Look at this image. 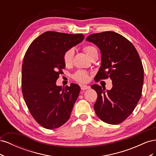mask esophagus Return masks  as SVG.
Listing matches in <instances>:
<instances>
[{
    "label": "esophagus",
    "mask_w": 156,
    "mask_h": 156,
    "mask_svg": "<svg viewBox=\"0 0 156 156\" xmlns=\"http://www.w3.org/2000/svg\"><path fill=\"white\" fill-rule=\"evenodd\" d=\"M81 90H87V89L90 88V87L89 86H87V85H81Z\"/></svg>",
    "instance_id": "obj_1"
}]
</instances>
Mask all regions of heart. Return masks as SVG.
<instances>
[{
	"label": "heart",
	"mask_w": 156,
	"mask_h": 156,
	"mask_svg": "<svg viewBox=\"0 0 156 156\" xmlns=\"http://www.w3.org/2000/svg\"><path fill=\"white\" fill-rule=\"evenodd\" d=\"M83 50L90 58L94 53L98 52L95 47L89 45L84 46L83 48ZM73 56L74 51L73 49H69L65 51V53L63 55V60L64 63L66 66H71L72 64ZM73 77L75 81L77 82L82 83H87L89 79V73L87 72H86V71L78 70L73 74Z\"/></svg>",
	"instance_id": "heart-1"
}]
</instances>
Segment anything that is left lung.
I'll return each instance as SVG.
<instances>
[{
    "label": "left lung",
    "instance_id": "8db88e82",
    "mask_svg": "<svg viewBox=\"0 0 156 156\" xmlns=\"http://www.w3.org/2000/svg\"><path fill=\"white\" fill-rule=\"evenodd\" d=\"M101 51V63L96 81L110 78L112 88L93 84L98 94L94 110L99 119L109 124L124 121L135 109L142 95L144 69L137 51L131 42L116 32L106 31L86 39Z\"/></svg>",
    "mask_w": 156,
    "mask_h": 156
}]
</instances>
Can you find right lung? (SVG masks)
I'll return each mask as SVG.
<instances>
[{"mask_svg":"<svg viewBox=\"0 0 156 156\" xmlns=\"http://www.w3.org/2000/svg\"><path fill=\"white\" fill-rule=\"evenodd\" d=\"M84 38L82 34L48 31L26 51L22 65L23 96L32 117L46 129L58 128L69 119L80 87L72 83L62 88L56 81L65 68V51Z\"/></svg>","mask_w":156,"mask_h":156,"instance_id":"right-lung-1","label":"right lung"}]
</instances>
